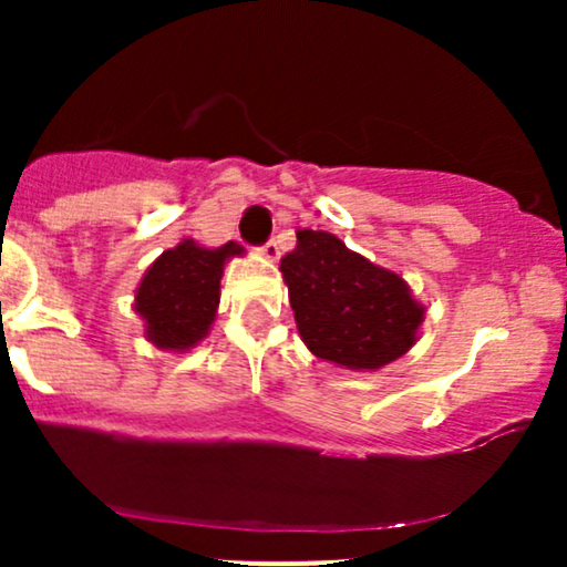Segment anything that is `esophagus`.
<instances>
[{"label": "esophagus", "instance_id": "1", "mask_svg": "<svg viewBox=\"0 0 567 567\" xmlns=\"http://www.w3.org/2000/svg\"><path fill=\"white\" fill-rule=\"evenodd\" d=\"M261 256L266 258V261H279V245H277V239H269V243H266L264 247H261Z\"/></svg>", "mask_w": 567, "mask_h": 567}]
</instances>
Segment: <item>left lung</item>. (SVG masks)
Instances as JSON below:
<instances>
[{"label":"left lung","mask_w":567,"mask_h":567,"mask_svg":"<svg viewBox=\"0 0 567 567\" xmlns=\"http://www.w3.org/2000/svg\"><path fill=\"white\" fill-rule=\"evenodd\" d=\"M279 264L298 333L315 357L347 370H379L419 341L426 306L394 271L349 250L330 231H296Z\"/></svg>","instance_id":"1"}]
</instances>
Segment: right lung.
<instances>
[{"mask_svg":"<svg viewBox=\"0 0 567 567\" xmlns=\"http://www.w3.org/2000/svg\"><path fill=\"white\" fill-rule=\"evenodd\" d=\"M234 256H245V247H205L194 239L162 252L135 288L133 309L146 328V341L178 354L197 347L216 320L220 277Z\"/></svg>","mask_w":567,"mask_h":567,"instance_id":"obj_1","label":"right lung"}]
</instances>
